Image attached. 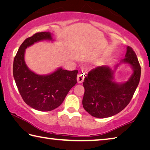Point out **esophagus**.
<instances>
[{
  "mask_svg": "<svg viewBox=\"0 0 150 150\" xmlns=\"http://www.w3.org/2000/svg\"><path fill=\"white\" fill-rule=\"evenodd\" d=\"M85 77V73L83 71H81L77 75V82L78 83H82Z\"/></svg>",
  "mask_w": 150,
  "mask_h": 150,
  "instance_id": "1",
  "label": "esophagus"
}]
</instances>
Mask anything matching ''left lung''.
<instances>
[{
  "label": "left lung",
  "mask_w": 150,
  "mask_h": 150,
  "mask_svg": "<svg viewBox=\"0 0 150 150\" xmlns=\"http://www.w3.org/2000/svg\"><path fill=\"white\" fill-rule=\"evenodd\" d=\"M120 63H128L134 71L126 83L114 81V71L106 66L95 68L85 78L83 106L94 117L107 118L120 112L130 102L135 93L140 79L141 67L131 47H127L125 58Z\"/></svg>",
  "instance_id": "obj_1"
}]
</instances>
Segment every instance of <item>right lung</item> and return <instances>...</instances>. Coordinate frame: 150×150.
<instances>
[{"instance_id":"add662e5","label":"right lung","mask_w":150,"mask_h":150,"mask_svg":"<svg viewBox=\"0 0 150 150\" xmlns=\"http://www.w3.org/2000/svg\"><path fill=\"white\" fill-rule=\"evenodd\" d=\"M52 40L49 32L35 33L24 40L14 59L13 76L22 99L30 107L40 111H50L62 105L71 88L77 83V70L59 68L47 75L30 70L25 63V50L42 40Z\"/></svg>"}]
</instances>
